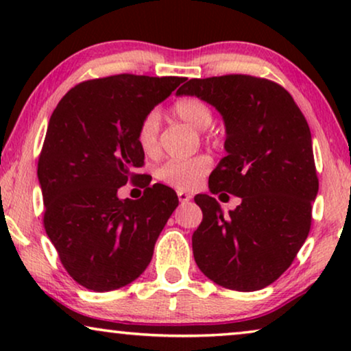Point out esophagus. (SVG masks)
<instances>
[{
	"label": "esophagus",
	"mask_w": 351,
	"mask_h": 351,
	"mask_svg": "<svg viewBox=\"0 0 351 351\" xmlns=\"http://www.w3.org/2000/svg\"><path fill=\"white\" fill-rule=\"evenodd\" d=\"M177 196H179V201L180 203H189V201L193 198L190 193H186V191H177Z\"/></svg>",
	"instance_id": "34e87169"
}]
</instances>
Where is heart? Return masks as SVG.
<instances>
[{"label":"heart","instance_id":"1","mask_svg":"<svg viewBox=\"0 0 351 351\" xmlns=\"http://www.w3.org/2000/svg\"><path fill=\"white\" fill-rule=\"evenodd\" d=\"M172 113L180 121L204 131L213 123V110L198 97L179 99L172 105ZM136 141L147 156H155L160 150V113L148 112L137 126ZM210 169V158L196 155L186 160H171L156 169V179L177 190H191Z\"/></svg>","mask_w":351,"mask_h":351}]
</instances>
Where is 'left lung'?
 I'll use <instances>...</instances> for the list:
<instances>
[{
    "mask_svg": "<svg viewBox=\"0 0 351 351\" xmlns=\"http://www.w3.org/2000/svg\"><path fill=\"white\" fill-rule=\"evenodd\" d=\"M177 95H196L223 117L227 156L209 189L241 198L223 215L213 196H195L203 210L191 237L196 265L227 289H263L291 267L311 227L318 176L308 123L282 86L251 75L193 78Z\"/></svg>",
    "mask_w": 351,
    "mask_h": 351,
    "instance_id": "1",
    "label": "left lung"
}]
</instances>
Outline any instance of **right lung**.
<instances>
[{
    "label": "right lung",
    "instance_id": "right-lung-1",
    "mask_svg": "<svg viewBox=\"0 0 351 351\" xmlns=\"http://www.w3.org/2000/svg\"><path fill=\"white\" fill-rule=\"evenodd\" d=\"M184 81L129 73L83 81L51 114L38 160L43 223L62 265L86 289H119L141 276L179 204L161 184L136 201L119 199L118 190L142 176L141 119Z\"/></svg>",
    "mask_w": 351,
    "mask_h": 351
}]
</instances>
